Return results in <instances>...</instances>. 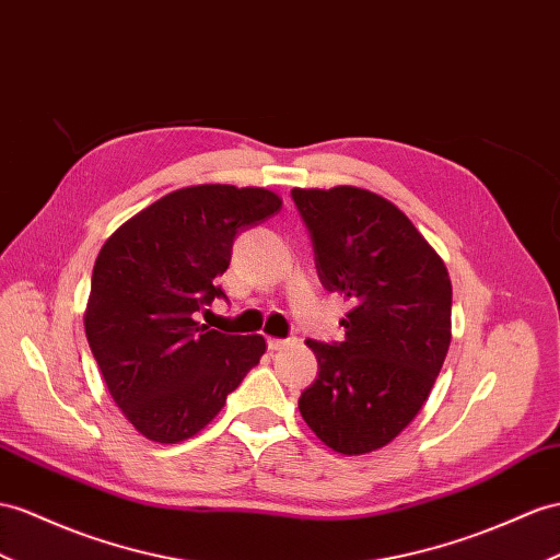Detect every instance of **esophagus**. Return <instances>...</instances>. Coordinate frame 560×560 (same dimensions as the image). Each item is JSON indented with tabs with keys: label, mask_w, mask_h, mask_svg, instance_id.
Instances as JSON below:
<instances>
[{
	"label": "esophagus",
	"mask_w": 560,
	"mask_h": 560,
	"mask_svg": "<svg viewBox=\"0 0 560 560\" xmlns=\"http://www.w3.org/2000/svg\"><path fill=\"white\" fill-rule=\"evenodd\" d=\"M269 350H285L295 346V338H267Z\"/></svg>",
	"instance_id": "esophagus-1"
}]
</instances>
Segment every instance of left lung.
<instances>
[{"mask_svg": "<svg viewBox=\"0 0 560 560\" xmlns=\"http://www.w3.org/2000/svg\"><path fill=\"white\" fill-rule=\"evenodd\" d=\"M326 291L350 300L346 340L317 354L298 409L326 447L369 454L417 419L452 340V281L442 257L388 198L360 186L293 189Z\"/></svg>", "mask_w": 560, "mask_h": 560, "instance_id": "1", "label": "left lung"}]
</instances>
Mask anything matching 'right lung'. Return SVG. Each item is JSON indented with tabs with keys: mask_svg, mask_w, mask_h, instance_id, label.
I'll use <instances>...</instances> for the list:
<instances>
[{
	"mask_svg": "<svg viewBox=\"0 0 560 560\" xmlns=\"http://www.w3.org/2000/svg\"><path fill=\"white\" fill-rule=\"evenodd\" d=\"M281 210L262 186L196 184L137 212L108 236L92 271L84 334L106 388L137 433L175 444L200 433L260 362L262 336L198 324L234 238Z\"/></svg>",
	"mask_w": 560,
	"mask_h": 560,
	"instance_id": "1",
	"label": "right lung"
}]
</instances>
